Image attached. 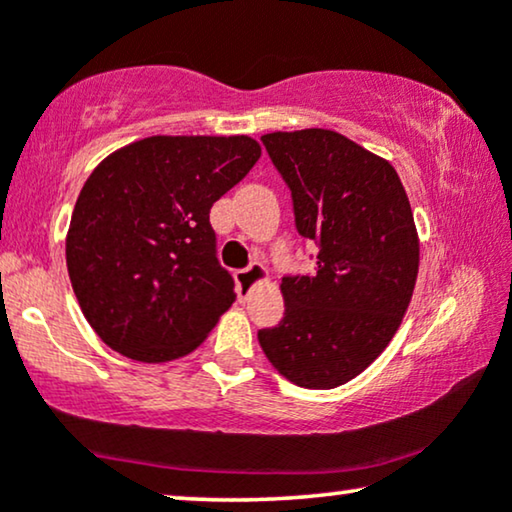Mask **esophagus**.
Returning <instances> with one entry per match:
<instances>
[{
	"label": "esophagus",
	"mask_w": 512,
	"mask_h": 512,
	"mask_svg": "<svg viewBox=\"0 0 512 512\" xmlns=\"http://www.w3.org/2000/svg\"><path fill=\"white\" fill-rule=\"evenodd\" d=\"M265 277H268V270H265L261 263H251L249 268L237 270L235 282H237V296H240V300H247L249 293L254 291V286L258 282H263Z\"/></svg>",
	"instance_id": "esophagus-1"
}]
</instances>
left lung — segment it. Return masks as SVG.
I'll return each mask as SVG.
<instances>
[{
    "instance_id": "1",
    "label": "left lung",
    "mask_w": 512,
    "mask_h": 512,
    "mask_svg": "<svg viewBox=\"0 0 512 512\" xmlns=\"http://www.w3.org/2000/svg\"><path fill=\"white\" fill-rule=\"evenodd\" d=\"M291 188L298 233L319 244L317 270L284 277V319L258 331L279 375L333 389L363 373L401 326L415 291L419 237L389 160L335 130L263 135Z\"/></svg>"
}]
</instances>
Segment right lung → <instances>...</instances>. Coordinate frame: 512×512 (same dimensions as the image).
<instances>
[{"label": "right lung", "mask_w": 512, "mask_h": 512, "mask_svg": "<svg viewBox=\"0 0 512 512\" xmlns=\"http://www.w3.org/2000/svg\"><path fill=\"white\" fill-rule=\"evenodd\" d=\"M258 158L261 144L247 135H156L95 167L65 251L83 317L104 345L142 363L202 345L235 303L209 209Z\"/></svg>", "instance_id": "right-lung-1"}]
</instances>
